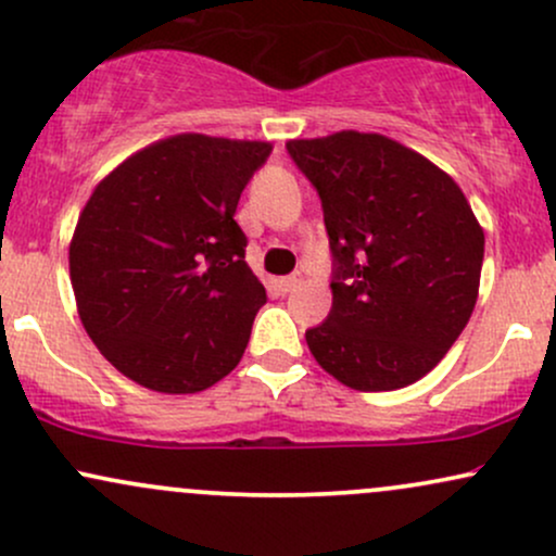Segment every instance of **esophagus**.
Returning <instances> with one entry per match:
<instances>
[{
	"label": "esophagus",
	"mask_w": 556,
	"mask_h": 556,
	"mask_svg": "<svg viewBox=\"0 0 556 556\" xmlns=\"http://www.w3.org/2000/svg\"><path fill=\"white\" fill-rule=\"evenodd\" d=\"M298 285H300V279L295 277V274H290V277L279 279V290H282V292H292Z\"/></svg>",
	"instance_id": "1"
}]
</instances>
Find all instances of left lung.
Returning <instances> with one entry per match:
<instances>
[{
  "mask_svg": "<svg viewBox=\"0 0 556 556\" xmlns=\"http://www.w3.org/2000/svg\"><path fill=\"white\" fill-rule=\"evenodd\" d=\"M318 190L334 279L327 321L305 331L324 371L358 392L424 379L476 308L483 229L460 185L379 132L290 140Z\"/></svg>",
  "mask_w": 556,
  "mask_h": 556,
  "instance_id": "1",
  "label": "left lung"
}]
</instances>
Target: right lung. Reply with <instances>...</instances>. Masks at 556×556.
Instances as JSON below:
<instances>
[{
    "label": "right lung",
    "instance_id": "add662e5",
    "mask_svg": "<svg viewBox=\"0 0 556 556\" xmlns=\"http://www.w3.org/2000/svg\"><path fill=\"white\" fill-rule=\"evenodd\" d=\"M266 140L182 132L127 156L93 188L70 242L88 337L136 384L203 392L238 366L266 290L235 212Z\"/></svg>",
    "mask_w": 556,
    "mask_h": 556
}]
</instances>
